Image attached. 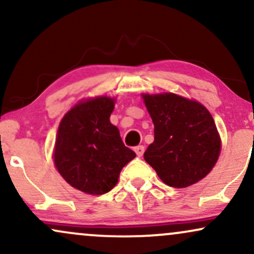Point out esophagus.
Returning a JSON list of instances; mask_svg holds the SVG:
<instances>
[{
  "mask_svg": "<svg viewBox=\"0 0 254 254\" xmlns=\"http://www.w3.org/2000/svg\"><path fill=\"white\" fill-rule=\"evenodd\" d=\"M135 153H136V155L138 156V157H141L142 155H143V153H144V147H143V145H137V147L135 148Z\"/></svg>",
  "mask_w": 254,
  "mask_h": 254,
  "instance_id": "esophagus-1",
  "label": "esophagus"
}]
</instances>
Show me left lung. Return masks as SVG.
<instances>
[{"instance_id": "obj_1", "label": "left lung", "mask_w": 254, "mask_h": 254, "mask_svg": "<svg viewBox=\"0 0 254 254\" xmlns=\"http://www.w3.org/2000/svg\"><path fill=\"white\" fill-rule=\"evenodd\" d=\"M141 97L154 124V142L143 156L160 179L184 189L208 176L222 148L208 109L171 92L142 93Z\"/></svg>"}]
</instances>
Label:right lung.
Here are the masks:
<instances>
[{"instance_id":"right-lung-1","label":"right lung","mask_w":254,"mask_h":254,"mask_svg":"<svg viewBox=\"0 0 254 254\" xmlns=\"http://www.w3.org/2000/svg\"><path fill=\"white\" fill-rule=\"evenodd\" d=\"M116 101L107 95L82 99L58 127L52 153L55 167L69 185L87 194L112 190L124 166L136 156L110 122Z\"/></svg>"}]
</instances>
